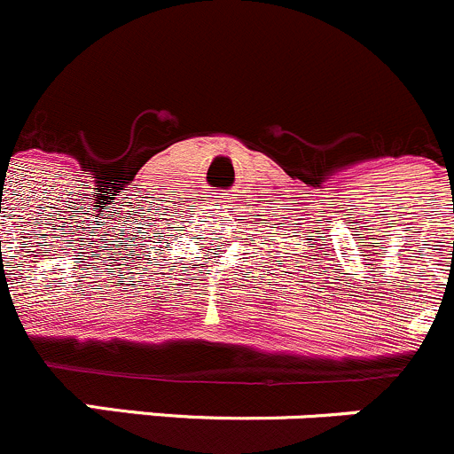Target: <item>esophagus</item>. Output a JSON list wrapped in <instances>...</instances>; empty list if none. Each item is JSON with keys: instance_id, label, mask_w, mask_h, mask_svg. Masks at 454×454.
Instances as JSON below:
<instances>
[{"instance_id": "esophagus-1", "label": "esophagus", "mask_w": 454, "mask_h": 454, "mask_svg": "<svg viewBox=\"0 0 454 454\" xmlns=\"http://www.w3.org/2000/svg\"><path fill=\"white\" fill-rule=\"evenodd\" d=\"M228 201V192H215L213 194V203H217V206H222V203Z\"/></svg>"}]
</instances>
